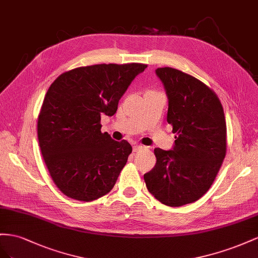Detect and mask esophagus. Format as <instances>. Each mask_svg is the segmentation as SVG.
Instances as JSON below:
<instances>
[{"instance_id": "34e87169", "label": "esophagus", "mask_w": 258, "mask_h": 258, "mask_svg": "<svg viewBox=\"0 0 258 258\" xmlns=\"http://www.w3.org/2000/svg\"><path fill=\"white\" fill-rule=\"evenodd\" d=\"M145 148V146H142V145H135L134 147H133V151L134 152H137V151H139V150H143Z\"/></svg>"}]
</instances>
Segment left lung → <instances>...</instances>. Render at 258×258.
Wrapping results in <instances>:
<instances>
[{"instance_id":"1","label":"left lung","mask_w":258,"mask_h":258,"mask_svg":"<svg viewBox=\"0 0 258 258\" xmlns=\"http://www.w3.org/2000/svg\"><path fill=\"white\" fill-rule=\"evenodd\" d=\"M168 97L173 150L154 149L157 163L144 175L149 192L168 207L199 200L214 182L227 151L225 113L216 93L180 70H156Z\"/></svg>"}]
</instances>
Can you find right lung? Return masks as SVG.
Returning a JSON list of instances; mask_svg holds the SVG:
<instances>
[{
  "instance_id": "obj_1",
  "label": "right lung",
  "mask_w": 258,
  "mask_h": 258,
  "mask_svg": "<svg viewBox=\"0 0 258 258\" xmlns=\"http://www.w3.org/2000/svg\"><path fill=\"white\" fill-rule=\"evenodd\" d=\"M144 63H101L58 77L44 97L38 117L43 160L61 192L91 202L111 191L132 153L126 141L101 133V115L111 116Z\"/></svg>"
}]
</instances>
